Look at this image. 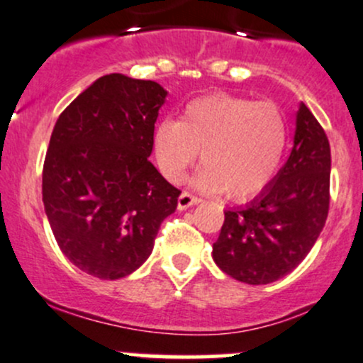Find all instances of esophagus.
<instances>
[{"mask_svg":"<svg viewBox=\"0 0 363 363\" xmlns=\"http://www.w3.org/2000/svg\"><path fill=\"white\" fill-rule=\"evenodd\" d=\"M199 201H201V199H199L198 196L187 193V191H182L181 196L177 198V208H179V210H186V208L198 205Z\"/></svg>","mask_w":363,"mask_h":363,"instance_id":"esophagus-1","label":"esophagus"}]
</instances>
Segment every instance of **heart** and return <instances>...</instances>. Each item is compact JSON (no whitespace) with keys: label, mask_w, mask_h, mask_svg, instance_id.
<instances>
[{"label":"heart","mask_w":363,"mask_h":363,"mask_svg":"<svg viewBox=\"0 0 363 363\" xmlns=\"http://www.w3.org/2000/svg\"><path fill=\"white\" fill-rule=\"evenodd\" d=\"M289 140L286 119L277 104L215 94L186 104L179 121L153 129V155L165 179L181 182L198 160L194 182L208 193L235 201L259 194L277 174Z\"/></svg>","instance_id":"obj_1"}]
</instances>
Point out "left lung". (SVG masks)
<instances>
[{
	"label": "left lung",
	"mask_w": 363,
	"mask_h": 363,
	"mask_svg": "<svg viewBox=\"0 0 363 363\" xmlns=\"http://www.w3.org/2000/svg\"><path fill=\"white\" fill-rule=\"evenodd\" d=\"M331 148L306 104L297 111L294 148L259 198L225 211L213 259L223 273L249 285H266L306 259L329 211Z\"/></svg>",
	"instance_id": "1"
}]
</instances>
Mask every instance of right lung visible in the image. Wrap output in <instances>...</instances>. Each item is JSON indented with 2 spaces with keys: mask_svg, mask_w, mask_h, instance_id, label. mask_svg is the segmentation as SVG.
I'll list each match as a JSON object with an SVG mask.
<instances>
[{
  "mask_svg": "<svg viewBox=\"0 0 363 363\" xmlns=\"http://www.w3.org/2000/svg\"><path fill=\"white\" fill-rule=\"evenodd\" d=\"M167 91L111 73L61 112L43 169V201L57 245L82 272L118 280L152 254L181 191L153 167L152 138Z\"/></svg>",
  "mask_w": 363,
  "mask_h": 363,
  "instance_id": "1",
  "label": "right lung"
}]
</instances>
